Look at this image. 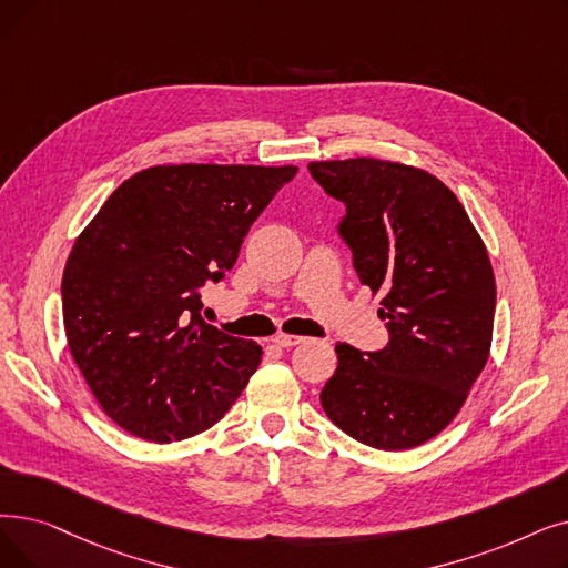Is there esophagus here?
Masks as SVG:
<instances>
[{
  "label": "esophagus",
  "mask_w": 568,
  "mask_h": 568,
  "mask_svg": "<svg viewBox=\"0 0 568 568\" xmlns=\"http://www.w3.org/2000/svg\"><path fill=\"white\" fill-rule=\"evenodd\" d=\"M274 345H278V348H292V345H300L304 341V336H294V334H276L274 338Z\"/></svg>",
  "instance_id": "esophagus-1"
}]
</instances>
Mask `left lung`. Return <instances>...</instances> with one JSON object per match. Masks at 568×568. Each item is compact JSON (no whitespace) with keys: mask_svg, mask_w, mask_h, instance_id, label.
Instances as JSON below:
<instances>
[{"mask_svg":"<svg viewBox=\"0 0 568 568\" xmlns=\"http://www.w3.org/2000/svg\"><path fill=\"white\" fill-rule=\"evenodd\" d=\"M345 215L338 236L364 285L383 292L389 341L336 345L320 392L329 420L378 450H408L450 425L489 355L497 285L485 245L450 187L374 158L311 162Z\"/></svg>","mask_w":568,"mask_h":568,"instance_id":"obj_1","label":"left lung"}]
</instances>
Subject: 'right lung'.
<instances>
[{"label": "right lung", "mask_w": 568, "mask_h": 568, "mask_svg": "<svg viewBox=\"0 0 568 568\" xmlns=\"http://www.w3.org/2000/svg\"><path fill=\"white\" fill-rule=\"evenodd\" d=\"M297 166H151L122 183L71 248L62 276L73 362L125 432L169 443L215 425L262 359L255 341L202 317L241 243Z\"/></svg>", "instance_id": "1"}]
</instances>
